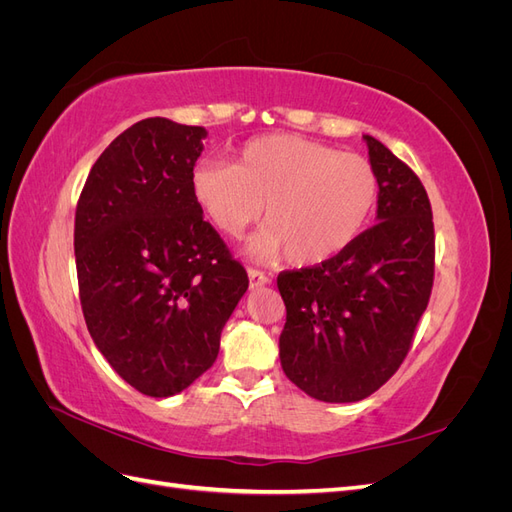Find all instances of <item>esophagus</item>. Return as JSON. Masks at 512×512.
I'll return each instance as SVG.
<instances>
[{"label":"esophagus","mask_w":512,"mask_h":512,"mask_svg":"<svg viewBox=\"0 0 512 512\" xmlns=\"http://www.w3.org/2000/svg\"><path fill=\"white\" fill-rule=\"evenodd\" d=\"M247 277H250V288H260V286H267L271 282V277L267 273H262L258 269H247Z\"/></svg>","instance_id":"esophagus-1"}]
</instances>
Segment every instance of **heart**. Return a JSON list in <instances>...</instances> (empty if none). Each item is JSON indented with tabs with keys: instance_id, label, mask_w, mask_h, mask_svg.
Instances as JSON below:
<instances>
[{
	"instance_id": "b5f03b06",
	"label": "heart",
	"mask_w": 512,
	"mask_h": 512,
	"mask_svg": "<svg viewBox=\"0 0 512 512\" xmlns=\"http://www.w3.org/2000/svg\"><path fill=\"white\" fill-rule=\"evenodd\" d=\"M190 192L200 213L226 237L260 220L269 222L247 243V254L316 267L342 254L376 211V168L356 153L292 134L254 138L232 166L198 162Z\"/></svg>"
}]
</instances>
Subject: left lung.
<instances>
[{"instance_id": "left-lung-1", "label": "left lung", "mask_w": 512, "mask_h": 512, "mask_svg": "<svg viewBox=\"0 0 512 512\" xmlns=\"http://www.w3.org/2000/svg\"><path fill=\"white\" fill-rule=\"evenodd\" d=\"M376 168L378 224L335 258L277 277L286 303L280 361L309 397L350 404L399 369L433 286V222L412 170L363 134Z\"/></svg>"}]
</instances>
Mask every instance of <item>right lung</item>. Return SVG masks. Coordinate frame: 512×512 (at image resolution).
<instances>
[{
	"mask_svg": "<svg viewBox=\"0 0 512 512\" xmlns=\"http://www.w3.org/2000/svg\"><path fill=\"white\" fill-rule=\"evenodd\" d=\"M203 138L205 128L166 117L134 123L102 151L76 205L89 335L149 397L181 393L215 363L250 284L190 192Z\"/></svg>",
	"mask_w": 512,
	"mask_h": 512,
	"instance_id": "right-lung-1",
	"label": "right lung"
}]
</instances>
